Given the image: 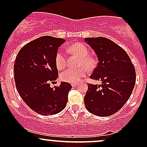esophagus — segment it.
<instances>
[{
  "mask_svg": "<svg viewBox=\"0 0 147 147\" xmlns=\"http://www.w3.org/2000/svg\"><path fill=\"white\" fill-rule=\"evenodd\" d=\"M78 83H72V87H76V86L77 85H78Z\"/></svg>",
  "mask_w": 147,
  "mask_h": 147,
  "instance_id": "esophagus-1",
  "label": "esophagus"
}]
</instances>
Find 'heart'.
Returning a JSON list of instances; mask_svg holds the SVG:
<instances>
[{
	"mask_svg": "<svg viewBox=\"0 0 147 147\" xmlns=\"http://www.w3.org/2000/svg\"><path fill=\"white\" fill-rule=\"evenodd\" d=\"M70 50L73 54L80 57L79 66H85L88 69H91L96 64V60L94 57L90 55L89 49L82 42H77L71 45ZM55 63L58 69H64L67 65V55L62 49H59L56 52L55 57ZM87 70L85 67H80L78 69H68L62 72L60 79L63 82L69 83H78L87 75Z\"/></svg>",
	"mask_w": 147,
	"mask_h": 147,
	"instance_id": "heart-1",
	"label": "heart"
}]
</instances>
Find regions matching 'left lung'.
<instances>
[{
	"mask_svg": "<svg viewBox=\"0 0 147 147\" xmlns=\"http://www.w3.org/2000/svg\"><path fill=\"white\" fill-rule=\"evenodd\" d=\"M95 51L99 63L90 76L101 84H87L84 97L87 110L100 117L114 115L125 105L136 82V72L125 50L108 38H84Z\"/></svg>",
	"mask_w": 147,
	"mask_h": 147,
	"instance_id": "left-lung-1",
	"label": "left lung"
}]
</instances>
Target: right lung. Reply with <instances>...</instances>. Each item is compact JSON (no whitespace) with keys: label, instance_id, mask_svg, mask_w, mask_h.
I'll return each instance as SVG.
<instances>
[{"label":"right lung","instance_id":"obj_1","mask_svg":"<svg viewBox=\"0 0 147 147\" xmlns=\"http://www.w3.org/2000/svg\"><path fill=\"white\" fill-rule=\"evenodd\" d=\"M65 42L63 38L40 37L25 45L16 56L14 79L18 92L25 103L41 115L58 113L67 102L69 83L50 87L58 77L56 52Z\"/></svg>","mask_w":147,"mask_h":147}]
</instances>
